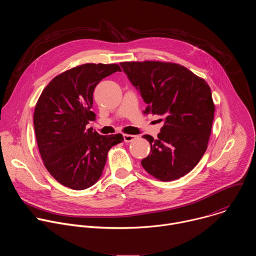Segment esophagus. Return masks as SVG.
I'll use <instances>...</instances> for the list:
<instances>
[{
    "mask_svg": "<svg viewBox=\"0 0 256 256\" xmlns=\"http://www.w3.org/2000/svg\"><path fill=\"white\" fill-rule=\"evenodd\" d=\"M138 136H134V134H124V140L126 142H130L132 140H134Z\"/></svg>",
    "mask_w": 256,
    "mask_h": 256,
    "instance_id": "34e87169",
    "label": "esophagus"
}]
</instances>
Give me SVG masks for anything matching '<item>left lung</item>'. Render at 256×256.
I'll use <instances>...</instances> for the list:
<instances>
[{
	"label": "left lung",
	"mask_w": 256,
	"mask_h": 256,
	"mask_svg": "<svg viewBox=\"0 0 256 256\" xmlns=\"http://www.w3.org/2000/svg\"><path fill=\"white\" fill-rule=\"evenodd\" d=\"M120 66L147 104L144 114L163 116L157 140L142 136L151 152L140 161L142 166L162 181L184 176L208 147L214 112L210 86L177 64L126 62Z\"/></svg>",
	"instance_id": "left-lung-1"
}]
</instances>
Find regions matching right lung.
I'll list each match as a JSON object with an SVG mask.
<instances>
[{"mask_svg": "<svg viewBox=\"0 0 256 256\" xmlns=\"http://www.w3.org/2000/svg\"><path fill=\"white\" fill-rule=\"evenodd\" d=\"M118 64H85L54 78L35 106L33 124L40 153L50 175L60 184L82 190L102 175L107 153L122 142L120 134L101 136L86 128L95 120L93 92Z\"/></svg>", "mask_w": 256, "mask_h": 256, "instance_id": "obj_1", "label": "right lung"}]
</instances>
